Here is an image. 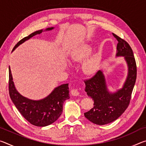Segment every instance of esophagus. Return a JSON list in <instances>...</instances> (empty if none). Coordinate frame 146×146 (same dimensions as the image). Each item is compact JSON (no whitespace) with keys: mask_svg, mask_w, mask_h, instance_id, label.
<instances>
[{"mask_svg":"<svg viewBox=\"0 0 146 146\" xmlns=\"http://www.w3.org/2000/svg\"><path fill=\"white\" fill-rule=\"evenodd\" d=\"M71 95L73 96H78L79 95V92L77 90H75V89H73L71 91Z\"/></svg>","mask_w":146,"mask_h":146,"instance_id":"obj_1","label":"esophagus"}]
</instances>
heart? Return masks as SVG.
Listing matches in <instances>:
<instances>
[{
    "label": "heart",
    "instance_id": "obj_1",
    "mask_svg": "<svg viewBox=\"0 0 146 146\" xmlns=\"http://www.w3.org/2000/svg\"><path fill=\"white\" fill-rule=\"evenodd\" d=\"M91 51V48L87 47L84 51V55H88ZM99 66V60L97 57H94L89 59L88 60L86 61L82 65V71L85 75H92L95 74Z\"/></svg>",
    "mask_w": 146,
    "mask_h": 146
}]
</instances>
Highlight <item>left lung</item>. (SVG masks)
<instances>
[{
  "label": "left lung",
  "instance_id": "left-lung-1",
  "mask_svg": "<svg viewBox=\"0 0 146 146\" xmlns=\"http://www.w3.org/2000/svg\"><path fill=\"white\" fill-rule=\"evenodd\" d=\"M118 40L116 56H123L127 65V76L122 88L115 93L108 89L105 76L101 70L85 81V91L94 100V106L84 113L86 118L97 125H105L117 119L129 104L137 78V65L131 48L126 41L113 33Z\"/></svg>",
  "mask_w": 146,
  "mask_h": 146
}]
</instances>
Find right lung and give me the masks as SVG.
<instances>
[{"mask_svg":"<svg viewBox=\"0 0 146 146\" xmlns=\"http://www.w3.org/2000/svg\"><path fill=\"white\" fill-rule=\"evenodd\" d=\"M53 29L52 27L46 28L45 30L40 29L33 32L20 40L15 46L13 51L36 35ZM9 93L12 102L20 113L29 123L38 127L47 126L55 122L62 113L64 102L70 98L68 84H64L55 88L48 96L42 99L35 100L23 97L15 88L9 66Z\"/></svg>","mask_w":146,"mask_h":146,"instance_id":"1","label":"right lung"}]
</instances>
